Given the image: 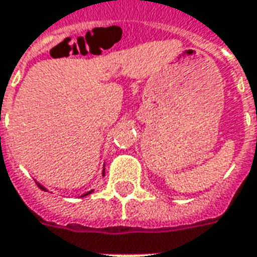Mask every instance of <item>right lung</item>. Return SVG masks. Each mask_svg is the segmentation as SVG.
<instances>
[{"label":"right lung","instance_id":"obj_1","mask_svg":"<svg viewBox=\"0 0 257 257\" xmlns=\"http://www.w3.org/2000/svg\"><path fill=\"white\" fill-rule=\"evenodd\" d=\"M103 174H104V170H103ZM38 187H39V188H41V189H43V191H46V189H45V188H43V187H42V185H41V184H38ZM91 192H92V191H90V192H87V193H84V195H83V196H87V195H90V193H91Z\"/></svg>","mask_w":257,"mask_h":257}]
</instances>
